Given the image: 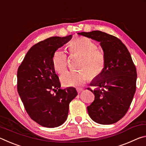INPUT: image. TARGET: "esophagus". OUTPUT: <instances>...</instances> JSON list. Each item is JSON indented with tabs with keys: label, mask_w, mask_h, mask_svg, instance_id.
Here are the masks:
<instances>
[{
	"label": "esophagus",
	"mask_w": 146,
	"mask_h": 146,
	"mask_svg": "<svg viewBox=\"0 0 146 146\" xmlns=\"http://www.w3.org/2000/svg\"><path fill=\"white\" fill-rule=\"evenodd\" d=\"M83 90H84V89L82 88H76V91H77V92L78 93H80L81 91H82Z\"/></svg>",
	"instance_id": "34e87169"
}]
</instances>
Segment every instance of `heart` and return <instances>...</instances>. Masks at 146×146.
<instances>
[{
  "instance_id": "b5f03b06",
  "label": "heart",
  "mask_w": 146,
  "mask_h": 146,
  "mask_svg": "<svg viewBox=\"0 0 146 146\" xmlns=\"http://www.w3.org/2000/svg\"><path fill=\"white\" fill-rule=\"evenodd\" d=\"M71 53L81 55L79 68L82 70L66 71L60 76V80L66 87L82 86L92 77H97L102 73L106 66V57L102 51L97 49L94 42L86 37L76 38L68 44ZM53 66L56 72L62 73L67 66V56L64 51L58 49L53 54ZM88 70L90 74L87 71Z\"/></svg>"
}]
</instances>
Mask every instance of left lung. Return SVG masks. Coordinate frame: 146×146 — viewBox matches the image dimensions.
<instances>
[{
  "mask_svg": "<svg viewBox=\"0 0 146 146\" xmlns=\"http://www.w3.org/2000/svg\"><path fill=\"white\" fill-rule=\"evenodd\" d=\"M100 42L106 57L104 70L88 88L95 100L87 107L91 119L100 124H112L129 110L136 91L137 74L131 56L118 38L100 31L77 33Z\"/></svg>",
  "mask_w": 146,
  "mask_h": 146,
  "instance_id": "8db88e82",
  "label": "left lung"
}]
</instances>
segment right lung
<instances>
[{
    "label": "right lung",
    "instance_id": "obj_1",
    "mask_svg": "<svg viewBox=\"0 0 146 146\" xmlns=\"http://www.w3.org/2000/svg\"><path fill=\"white\" fill-rule=\"evenodd\" d=\"M72 35L53 36L35 44L17 71V90L26 112L43 127H56L67 119L69 104L78 95L75 88L62 90L53 66V56ZM56 92L52 94L51 91Z\"/></svg>",
    "mask_w": 146,
    "mask_h": 146
}]
</instances>
